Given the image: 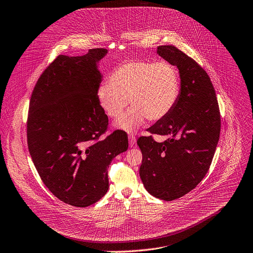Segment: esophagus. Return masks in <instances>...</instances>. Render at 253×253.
I'll return each mask as SVG.
<instances>
[{
	"label": "esophagus",
	"mask_w": 253,
	"mask_h": 253,
	"mask_svg": "<svg viewBox=\"0 0 253 253\" xmlns=\"http://www.w3.org/2000/svg\"><path fill=\"white\" fill-rule=\"evenodd\" d=\"M128 139H129L130 147H133L135 145V143H136V137L133 134H130L129 137H128Z\"/></svg>",
	"instance_id": "34e87169"
}]
</instances>
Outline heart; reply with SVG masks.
<instances>
[{"label": "heart", "mask_w": 253, "mask_h": 253, "mask_svg": "<svg viewBox=\"0 0 253 253\" xmlns=\"http://www.w3.org/2000/svg\"><path fill=\"white\" fill-rule=\"evenodd\" d=\"M180 91L176 68L169 62L129 61L115 68L109 84L98 89V101L107 116L121 117L128 106H133L115 126L126 132L140 128L146 118L164 119L174 108Z\"/></svg>", "instance_id": "heart-1"}]
</instances>
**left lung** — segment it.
<instances>
[{
    "instance_id": "8db88e82",
    "label": "left lung",
    "mask_w": 253,
    "mask_h": 253,
    "mask_svg": "<svg viewBox=\"0 0 253 253\" xmlns=\"http://www.w3.org/2000/svg\"><path fill=\"white\" fill-rule=\"evenodd\" d=\"M157 54L176 66L180 91L171 112L149 129L168 139L156 142L148 136L137 141L143 155L139 174L150 195L172 201L195 189L208 172L221 120L208 74L174 46H158Z\"/></svg>"
}]
</instances>
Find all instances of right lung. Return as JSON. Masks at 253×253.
<instances>
[{
    "mask_svg": "<svg viewBox=\"0 0 253 253\" xmlns=\"http://www.w3.org/2000/svg\"><path fill=\"white\" fill-rule=\"evenodd\" d=\"M107 49L59 55L33 89L27 122L28 148L44 185L60 201L87 207L109 189L108 168L128 149L117 130L103 140L108 117L98 101L99 63Z\"/></svg>",
    "mask_w": 253,
    "mask_h": 253,
    "instance_id": "right-lung-1",
    "label": "right lung"
}]
</instances>
